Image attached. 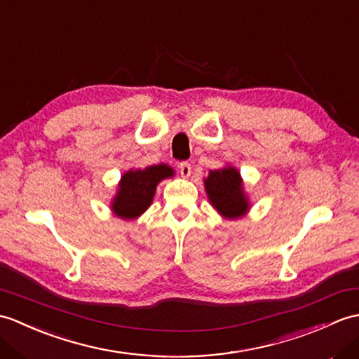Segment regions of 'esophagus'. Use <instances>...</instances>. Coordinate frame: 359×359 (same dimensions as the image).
<instances>
[{"mask_svg": "<svg viewBox=\"0 0 359 359\" xmlns=\"http://www.w3.org/2000/svg\"><path fill=\"white\" fill-rule=\"evenodd\" d=\"M179 171L182 174V177H189L191 174V163L189 162H180L179 163Z\"/></svg>", "mask_w": 359, "mask_h": 359, "instance_id": "esophagus-1", "label": "esophagus"}]
</instances>
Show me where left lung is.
I'll return each mask as SVG.
<instances>
[{"mask_svg": "<svg viewBox=\"0 0 359 359\" xmlns=\"http://www.w3.org/2000/svg\"><path fill=\"white\" fill-rule=\"evenodd\" d=\"M205 187L211 203L224 217L236 219L248 210L240 174L236 168L226 166V168L210 171Z\"/></svg>", "mask_w": 359, "mask_h": 359, "instance_id": "obj_1", "label": "left lung"}]
</instances>
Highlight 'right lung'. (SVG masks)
<instances>
[{
	"instance_id": "add662e5",
	"label": "right lung",
	"mask_w": 359,
	"mask_h": 359,
	"mask_svg": "<svg viewBox=\"0 0 359 359\" xmlns=\"http://www.w3.org/2000/svg\"><path fill=\"white\" fill-rule=\"evenodd\" d=\"M172 176L168 165H153L145 170L125 172L114 198L113 211L122 219H135L151 205L157 183Z\"/></svg>"
}]
</instances>
